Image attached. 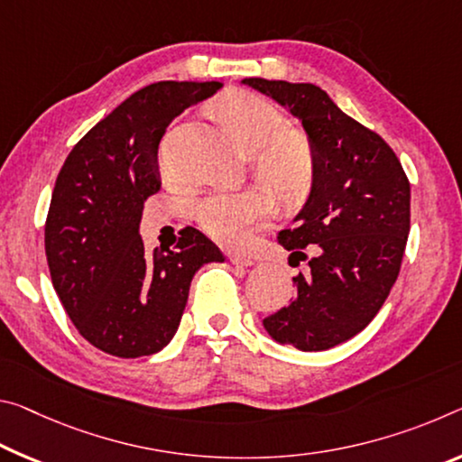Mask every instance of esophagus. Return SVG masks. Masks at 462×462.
<instances>
[{"label": "esophagus", "instance_id": "obj_1", "mask_svg": "<svg viewBox=\"0 0 462 462\" xmlns=\"http://www.w3.org/2000/svg\"><path fill=\"white\" fill-rule=\"evenodd\" d=\"M228 259H230L232 265H238V267H251V265H254V261L251 257H246V254L230 253Z\"/></svg>", "mask_w": 462, "mask_h": 462}]
</instances>
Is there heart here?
Masks as SVG:
<instances>
[{"instance_id": "obj_1", "label": "heart", "mask_w": 462, "mask_h": 462, "mask_svg": "<svg viewBox=\"0 0 462 462\" xmlns=\"http://www.w3.org/2000/svg\"><path fill=\"white\" fill-rule=\"evenodd\" d=\"M238 142L253 153L254 174L283 199L294 201L310 191L317 174V152L309 137L285 131L288 119L259 94L234 92L217 102ZM273 199L265 189L216 191L195 203L193 216L203 232L224 245H236L246 230L269 214Z\"/></svg>"}]
</instances>
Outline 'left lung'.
<instances>
[{"mask_svg":"<svg viewBox=\"0 0 462 462\" xmlns=\"http://www.w3.org/2000/svg\"><path fill=\"white\" fill-rule=\"evenodd\" d=\"M243 84L288 106L317 152L309 201L277 236L302 259V248L310 246V269L294 277L296 298L263 325L285 346L331 349L368 327L397 282L411 226V187L391 145L319 86L263 78Z\"/></svg>","mask_w":462,"mask_h":462,"instance_id":"left-lung-1","label":"left lung"}]
</instances>
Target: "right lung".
I'll return each mask as SVG.
<instances>
[{"label":"right lung","mask_w":462,"mask_h":462,"mask_svg":"<svg viewBox=\"0 0 462 462\" xmlns=\"http://www.w3.org/2000/svg\"><path fill=\"white\" fill-rule=\"evenodd\" d=\"M219 82H156L121 102L73 145L45 222L53 288L79 335L116 357L152 356L171 343L189 288L205 263L224 261L189 226L174 251H145L143 201L160 191L166 127Z\"/></svg>","instance_id":"right-lung-1"}]
</instances>
